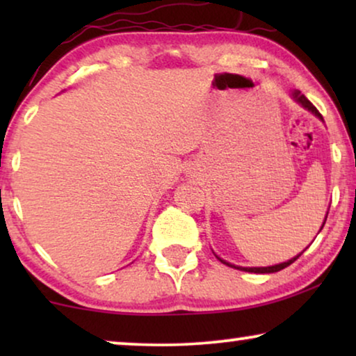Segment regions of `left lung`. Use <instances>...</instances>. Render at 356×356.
Returning <instances> with one entry per match:
<instances>
[{"label": "left lung", "mask_w": 356, "mask_h": 356, "mask_svg": "<svg viewBox=\"0 0 356 356\" xmlns=\"http://www.w3.org/2000/svg\"><path fill=\"white\" fill-rule=\"evenodd\" d=\"M291 97H293V100L295 102H298V104L303 106V108H306L308 111H311V113L313 115H316L318 116L319 120H323V115L319 113L318 111V108H316V106L311 104V102L306 99V97L301 94L300 90H293L291 92ZM325 220H327V216H325V218H324V222H323V227H324V223H325ZM323 227H321V230H323ZM306 251V250H305ZM305 251H301L298 256H295V257H291V259H289L286 262H280V264H275V266H269V267H240V266H233V264H230V262H227V261H223V259H220V257H218V259H220L223 264H227V266H230V267H235V269H238V270H245V272H254V274H272V272H279V270H282V269H285V267H289L290 264H293V262L298 259V257L303 254Z\"/></svg>", "instance_id": "left-lung-1"}]
</instances>
